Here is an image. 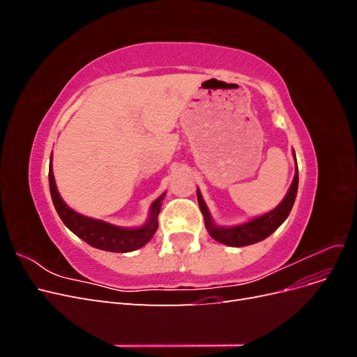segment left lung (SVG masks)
<instances>
[{
    "label": "left lung",
    "mask_w": 357,
    "mask_h": 357,
    "mask_svg": "<svg viewBox=\"0 0 357 357\" xmlns=\"http://www.w3.org/2000/svg\"><path fill=\"white\" fill-rule=\"evenodd\" d=\"M294 158L296 162L295 150H294ZM296 193H298V165L295 168L294 181H291L286 197L274 210L268 211L262 215H257V218H253L248 222L235 225V226L215 225L210 211H208L207 204H205V201L201 195L199 189H197V198H198V204H199V210L204 215L205 229L208 231L211 238L218 243L231 245V247H244V245H250V244H255V243H259V241L268 238V236L271 235L275 229H278V226L282 225L287 219V215L290 214V210H291V207H294L295 199H296Z\"/></svg>",
    "instance_id": "obj_1"
}]
</instances>
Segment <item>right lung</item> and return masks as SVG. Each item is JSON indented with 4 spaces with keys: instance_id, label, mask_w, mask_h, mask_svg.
<instances>
[{
    "instance_id": "right-lung-1",
    "label": "right lung",
    "mask_w": 357,
    "mask_h": 357,
    "mask_svg": "<svg viewBox=\"0 0 357 357\" xmlns=\"http://www.w3.org/2000/svg\"><path fill=\"white\" fill-rule=\"evenodd\" d=\"M49 188L53 205H55L56 213L59 214L63 225L89 245L100 248V250L114 253L134 252L152 240V236L158 229V215L160 211L162 199L165 198L164 192L158 199L152 202L149 211V219L143 226H138V228H125V226H117L100 219L88 218V215H83L68 207L66 201L59 195L55 177H53L52 156L49 165Z\"/></svg>"
}]
</instances>
